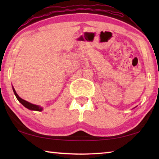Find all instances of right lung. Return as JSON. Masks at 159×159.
Here are the masks:
<instances>
[{
  "label": "right lung",
  "mask_w": 159,
  "mask_h": 159,
  "mask_svg": "<svg viewBox=\"0 0 159 159\" xmlns=\"http://www.w3.org/2000/svg\"><path fill=\"white\" fill-rule=\"evenodd\" d=\"M12 90H13V92H14V93H15V95L16 96V98H17V100L20 102L24 107H25L26 108H27L29 110H31V111H43V107H41V106L31 104V103H30V102H29L25 100V99H21L20 97L17 95V93H16V91L13 86H12Z\"/></svg>",
  "instance_id": "obj_1"
}]
</instances>
